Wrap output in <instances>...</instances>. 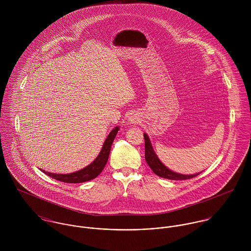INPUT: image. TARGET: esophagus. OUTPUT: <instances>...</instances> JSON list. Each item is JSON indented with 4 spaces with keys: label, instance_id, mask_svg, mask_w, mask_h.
Returning a JSON list of instances; mask_svg holds the SVG:
<instances>
[{
    "label": "esophagus",
    "instance_id": "obj_1",
    "mask_svg": "<svg viewBox=\"0 0 251 251\" xmlns=\"http://www.w3.org/2000/svg\"><path fill=\"white\" fill-rule=\"evenodd\" d=\"M138 118L136 117V116H130V119H129V121H130V123H132V124H135V123H137V120Z\"/></svg>",
    "mask_w": 251,
    "mask_h": 251
}]
</instances>
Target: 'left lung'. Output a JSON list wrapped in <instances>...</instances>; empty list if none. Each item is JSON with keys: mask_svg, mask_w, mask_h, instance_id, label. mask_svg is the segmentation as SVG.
I'll return each mask as SVG.
<instances>
[{"mask_svg": "<svg viewBox=\"0 0 251 251\" xmlns=\"http://www.w3.org/2000/svg\"><path fill=\"white\" fill-rule=\"evenodd\" d=\"M144 139H145V158H146V161H147L148 165L150 166V168L157 176H159L161 178H164V179H176L177 180V179H192V178H194V177H196L200 174V173H198V174H194V175H181V174H178V173H175V172L171 171L166 166H164L162 164V162L158 159V157L156 156V154L154 153V151L152 150V147L151 145L150 139H149V137L146 133H144Z\"/></svg>", "mask_w": 251, "mask_h": 251, "instance_id": "8db88e82", "label": "left lung"}]
</instances>
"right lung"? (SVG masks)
<instances>
[{
    "mask_svg": "<svg viewBox=\"0 0 251 251\" xmlns=\"http://www.w3.org/2000/svg\"><path fill=\"white\" fill-rule=\"evenodd\" d=\"M118 130H119V126L115 127L109 133V135H108L105 142L103 144V147H102L100 154L98 155V157L94 160V162H92L90 165H88L84 169H82L80 171H77V172H74L72 174H54V173L46 172L42 169H40V170L43 173H45L46 175H48L49 177L53 178V179L63 181V182H69V183L84 182V181H88V180L97 178L102 172L104 166L107 163L111 146H112V143H113V141H114V139L117 135Z\"/></svg>",
    "mask_w": 251,
    "mask_h": 251,
    "instance_id": "1",
    "label": "right lung"
}]
</instances>
